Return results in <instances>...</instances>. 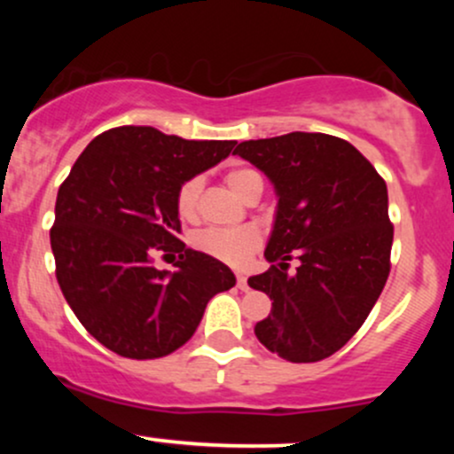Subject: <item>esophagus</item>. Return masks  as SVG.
Listing matches in <instances>:
<instances>
[{"instance_id": "1", "label": "esophagus", "mask_w": 454, "mask_h": 454, "mask_svg": "<svg viewBox=\"0 0 454 454\" xmlns=\"http://www.w3.org/2000/svg\"><path fill=\"white\" fill-rule=\"evenodd\" d=\"M237 288L239 290H247L249 286H247V278H245L243 273H237Z\"/></svg>"}]
</instances>
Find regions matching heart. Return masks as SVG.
<instances>
[{"instance_id": "b5f03b06", "label": "heart", "mask_w": 454, "mask_h": 454, "mask_svg": "<svg viewBox=\"0 0 454 454\" xmlns=\"http://www.w3.org/2000/svg\"><path fill=\"white\" fill-rule=\"evenodd\" d=\"M260 175L247 166H234L226 173V185L231 187L232 194L243 198L254 181H258ZM198 198H200V181L187 179L179 185L175 198L176 213L181 220L192 222L198 213ZM194 245L200 252L222 260L228 264H241L245 258L256 249L258 232L254 228H231V231H220V228H209V231L198 232L194 237Z\"/></svg>"}]
</instances>
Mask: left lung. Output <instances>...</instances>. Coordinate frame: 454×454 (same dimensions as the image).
I'll use <instances>...</instances> for the list:
<instances>
[{"label":"left lung","mask_w":454,"mask_h":454,"mask_svg":"<svg viewBox=\"0 0 454 454\" xmlns=\"http://www.w3.org/2000/svg\"><path fill=\"white\" fill-rule=\"evenodd\" d=\"M278 194L264 258L247 284L273 301L256 337L290 363L335 354L367 320L390 273L387 184L348 140L320 132L245 140L234 149ZM293 255L301 264L287 273Z\"/></svg>","instance_id":"8db88e82"}]
</instances>
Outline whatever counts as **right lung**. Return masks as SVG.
<instances>
[{
  "label": "right lung",
  "mask_w": 454,
  "mask_h": 454,
  "mask_svg": "<svg viewBox=\"0 0 454 454\" xmlns=\"http://www.w3.org/2000/svg\"><path fill=\"white\" fill-rule=\"evenodd\" d=\"M237 140H185L149 126L102 132L57 192L51 247L67 305L119 356L160 358L194 335L205 307L237 278L185 247L179 185L232 153ZM180 254L173 274L153 256Z\"/></svg>",
  "instance_id": "1"
}]
</instances>
